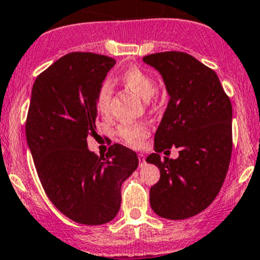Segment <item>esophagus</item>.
Here are the masks:
<instances>
[{"label": "esophagus", "instance_id": "esophagus-1", "mask_svg": "<svg viewBox=\"0 0 260 260\" xmlns=\"http://www.w3.org/2000/svg\"><path fill=\"white\" fill-rule=\"evenodd\" d=\"M138 159H140V167H142L143 165L146 164V157H145V154H142V153L138 154Z\"/></svg>", "mask_w": 260, "mask_h": 260}]
</instances>
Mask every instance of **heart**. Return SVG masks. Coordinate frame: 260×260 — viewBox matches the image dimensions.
Instances as JSON below:
<instances>
[{"mask_svg":"<svg viewBox=\"0 0 260 260\" xmlns=\"http://www.w3.org/2000/svg\"><path fill=\"white\" fill-rule=\"evenodd\" d=\"M123 84L135 91L143 101H149L157 93V81L152 74L140 67H131L120 75ZM112 99V85L104 81L96 93V107L102 114H108ZM117 135L125 145L138 147L148 136V128L143 123H122L118 125Z\"/></svg>","mask_w":260,"mask_h":260,"instance_id":"b5f03b06","label":"heart"}]
</instances>
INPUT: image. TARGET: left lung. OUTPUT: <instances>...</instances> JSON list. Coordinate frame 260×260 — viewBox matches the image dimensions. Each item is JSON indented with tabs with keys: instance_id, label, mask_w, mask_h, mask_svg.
I'll return each mask as SVG.
<instances>
[{
	"instance_id": "1",
	"label": "left lung",
	"mask_w": 260,
	"mask_h": 260,
	"mask_svg": "<svg viewBox=\"0 0 260 260\" xmlns=\"http://www.w3.org/2000/svg\"><path fill=\"white\" fill-rule=\"evenodd\" d=\"M161 73L170 101L154 135V153L146 158L159 169L149 190L152 210L182 220L205 210L219 193L233 151L232 102L214 70L190 54L165 51L143 56ZM176 146V160L164 157Z\"/></svg>"
}]
</instances>
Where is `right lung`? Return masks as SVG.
Wrapping results in <instances>:
<instances>
[{
    "label": "right lung",
    "instance_id": "1",
    "mask_svg": "<svg viewBox=\"0 0 260 260\" xmlns=\"http://www.w3.org/2000/svg\"><path fill=\"white\" fill-rule=\"evenodd\" d=\"M115 60L94 52H70L34 83L26 140L41 185L69 219L101 225L120 208V186L138 166L135 151L114 143L106 156L88 149L96 136V93Z\"/></svg>",
    "mask_w": 260,
    "mask_h": 260
}]
</instances>
